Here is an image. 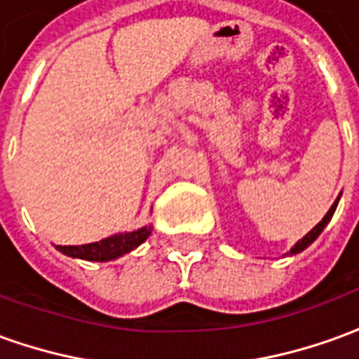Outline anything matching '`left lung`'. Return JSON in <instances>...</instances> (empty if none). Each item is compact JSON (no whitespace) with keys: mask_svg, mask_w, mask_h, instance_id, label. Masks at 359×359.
<instances>
[{"mask_svg":"<svg viewBox=\"0 0 359 359\" xmlns=\"http://www.w3.org/2000/svg\"><path fill=\"white\" fill-rule=\"evenodd\" d=\"M339 200H340V196H339V198H337V202H334L331 205V210L327 211V215H325V217L321 219V221H319V223H317V225L313 226V229H311V231H309V233L306 234V236H304L302 241H298V242H296V244H294V248L290 250V256H294V254H300L302 250L308 248L309 244H311V242L316 241L317 236L321 234V231H323L325 226H327V223L331 221L332 213H334V210H337V205H339Z\"/></svg>","mask_w":359,"mask_h":359,"instance_id":"8db88e82","label":"left lung"}]
</instances>
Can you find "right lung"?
Segmentation results:
<instances>
[{"instance_id":"right-lung-1","label":"right lung","mask_w":359,"mask_h":359,"mask_svg":"<svg viewBox=\"0 0 359 359\" xmlns=\"http://www.w3.org/2000/svg\"><path fill=\"white\" fill-rule=\"evenodd\" d=\"M149 234H151V225L142 226L133 233L113 234V236H107L100 242H92V244L57 246V250L65 256L79 257V259H86V262H111V259H117V257L133 252L134 248H138Z\"/></svg>"}]
</instances>
